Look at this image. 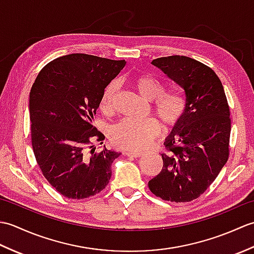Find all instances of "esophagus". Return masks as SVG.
Listing matches in <instances>:
<instances>
[{
  "instance_id": "34e87169",
  "label": "esophagus",
  "mask_w": 254,
  "mask_h": 254,
  "mask_svg": "<svg viewBox=\"0 0 254 254\" xmlns=\"http://www.w3.org/2000/svg\"><path fill=\"white\" fill-rule=\"evenodd\" d=\"M128 157H133V158H138V157H142V153H133V152H126L124 153Z\"/></svg>"
}]
</instances>
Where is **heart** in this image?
Listing matches in <instances>:
<instances>
[{"instance_id":"obj_1","label":"heart","mask_w":254,"mask_h":254,"mask_svg":"<svg viewBox=\"0 0 254 254\" xmlns=\"http://www.w3.org/2000/svg\"><path fill=\"white\" fill-rule=\"evenodd\" d=\"M134 86L144 99L154 101L153 112L166 130L177 127L186 113V101L180 95L165 93V86L149 74H141L134 78ZM120 89L119 80L106 86L100 98V108L106 112L112 110ZM160 126L154 119L145 121L124 120L115 124L110 130V141L116 147L128 152H142L160 135Z\"/></svg>"}]
</instances>
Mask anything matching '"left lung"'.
<instances>
[{"instance_id": "1", "label": "left lung", "mask_w": 254, "mask_h": 254, "mask_svg": "<svg viewBox=\"0 0 254 254\" xmlns=\"http://www.w3.org/2000/svg\"><path fill=\"white\" fill-rule=\"evenodd\" d=\"M152 64L183 89L186 113L166 138L163 169L148 188L165 201L190 202L207 190L228 160V101L216 73L194 59L170 56Z\"/></svg>"}]
</instances>
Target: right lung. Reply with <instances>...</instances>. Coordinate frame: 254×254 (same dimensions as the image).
<instances>
[{
    "instance_id": "right-lung-1",
    "label": "right lung",
    "mask_w": 254,
    "mask_h": 254,
    "mask_svg": "<svg viewBox=\"0 0 254 254\" xmlns=\"http://www.w3.org/2000/svg\"><path fill=\"white\" fill-rule=\"evenodd\" d=\"M126 61L84 53L60 57L42 67L29 94L31 145L42 175L73 199L94 196L107 187L120 153L96 150L105 135L93 126L106 86Z\"/></svg>"
}]
</instances>
